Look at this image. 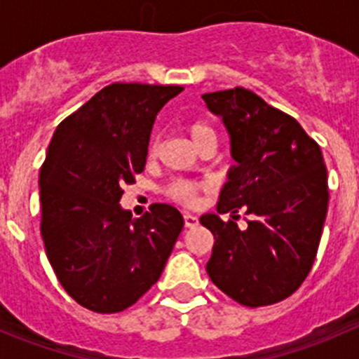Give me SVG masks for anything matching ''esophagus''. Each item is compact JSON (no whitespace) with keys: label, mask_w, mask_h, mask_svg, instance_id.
Wrapping results in <instances>:
<instances>
[{"label":"esophagus","mask_w":359,"mask_h":359,"mask_svg":"<svg viewBox=\"0 0 359 359\" xmlns=\"http://www.w3.org/2000/svg\"><path fill=\"white\" fill-rule=\"evenodd\" d=\"M183 219H185V226L187 228H192V226H196V224L199 223V219L196 217L194 214H185V215H183Z\"/></svg>","instance_id":"obj_1"}]
</instances>
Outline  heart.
Here are the masks:
<instances>
[{
	"label": "heart",
	"mask_w": 359,
	"mask_h": 359,
	"mask_svg": "<svg viewBox=\"0 0 359 359\" xmlns=\"http://www.w3.org/2000/svg\"><path fill=\"white\" fill-rule=\"evenodd\" d=\"M189 135L192 138L196 145L201 144L203 140H207V138H214V131L208 123L205 122H194L189 126ZM158 152V142L152 140L151 145H149V156H156ZM207 183L205 182H190V180H176L169 185L167 192H169L170 198H174L176 201L182 203H194L196 196L201 189H205Z\"/></svg>",
	"instance_id": "1"
}]
</instances>
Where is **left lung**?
<instances>
[{"label": "left lung", "instance_id": "8db88e82", "mask_svg": "<svg viewBox=\"0 0 359 359\" xmlns=\"http://www.w3.org/2000/svg\"><path fill=\"white\" fill-rule=\"evenodd\" d=\"M203 100L223 120L236 160L217 212L244 206L252 215L244 231L218 214L199 217L215 239L208 277L243 306L277 304L306 280L318 252L329 203L322 151L293 116L244 88Z\"/></svg>", "mask_w": 359, "mask_h": 359}]
</instances>
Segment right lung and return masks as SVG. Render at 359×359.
Here are the masks:
<instances>
[{"instance_id": "add662e5", "label": "right lung", "mask_w": 359, "mask_h": 359, "mask_svg": "<svg viewBox=\"0 0 359 359\" xmlns=\"http://www.w3.org/2000/svg\"><path fill=\"white\" fill-rule=\"evenodd\" d=\"M182 86H106L59 123L39 174L41 236L66 293L95 313H120L151 290L183 230L167 203L133 219L120 205L147 160L161 107Z\"/></svg>"}]
</instances>
